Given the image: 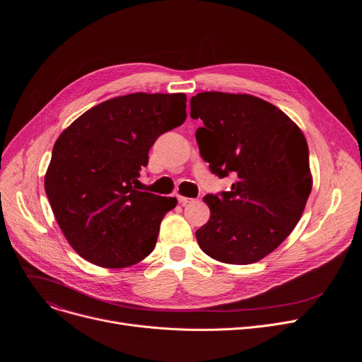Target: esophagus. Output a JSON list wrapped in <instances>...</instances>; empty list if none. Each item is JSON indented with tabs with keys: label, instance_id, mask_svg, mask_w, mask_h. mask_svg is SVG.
Returning <instances> with one entry per match:
<instances>
[{
	"label": "esophagus",
	"instance_id": "1",
	"mask_svg": "<svg viewBox=\"0 0 362 362\" xmlns=\"http://www.w3.org/2000/svg\"><path fill=\"white\" fill-rule=\"evenodd\" d=\"M177 199H179V202H180L182 205L191 204V202H194V201H195V199H192V198H186V197H177Z\"/></svg>",
	"mask_w": 362,
	"mask_h": 362
}]
</instances>
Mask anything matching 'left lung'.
I'll return each mask as SVG.
<instances>
[{
  "label": "left lung",
  "mask_w": 362,
  "mask_h": 362,
  "mask_svg": "<svg viewBox=\"0 0 362 362\" xmlns=\"http://www.w3.org/2000/svg\"><path fill=\"white\" fill-rule=\"evenodd\" d=\"M201 157L230 191L208 194L210 220L199 248L226 264H252L273 252L298 224L311 194L310 152L300 129L277 107L246 93L202 92L191 100Z\"/></svg>",
  "instance_id": "8db88e82"
}]
</instances>
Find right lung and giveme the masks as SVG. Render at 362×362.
I'll list each match as a JSON object with an SVG mask.
<instances>
[{
	"mask_svg": "<svg viewBox=\"0 0 362 362\" xmlns=\"http://www.w3.org/2000/svg\"><path fill=\"white\" fill-rule=\"evenodd\" d=\"M186 120L185 93H130L95 105L55 141L45 192L71 248L86 261L124 269L156 248L176 198L138 191L148 152Z\"/></svg>",
	"mask_w": 362,
	"mask_h": 362,
	"instance_id": "right-lung-1",
	"label": "right lung"
}]
</instances>
